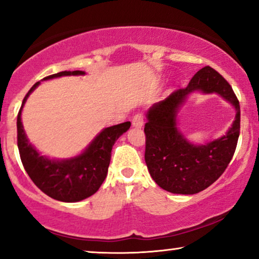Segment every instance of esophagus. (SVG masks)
<instances>
[{
  "instance_id": "34e87169",
  "label": "esophagus",
  "mask_w": 259,
  "mask_h": 259,
  "mask_svg": "<svg viewBox=\"0 0 259 259\" xmlns=\"http://www.w3.org/2000/svg\"><path fill=\"white\" fill-rule=\"evenodd\" d=\"M143 115L142 114H135L133 119H131V123H133V126L135 128H142V125H143Z\"/></svg>"
}]
</instances>
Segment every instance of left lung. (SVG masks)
Returning a JSON list of instances; mask_svg holds the SVG:
<instances>
[{
    "label": "left lung",
    "mask_w": 259,
    "mask_h": 259,
    "mask_svg": "<svg viewBox=\"0 0 259 259\" xmlns=\"http://www.w3.org/2000/svg\"><path fill=\"white\" fill-rule=\"evenodd\" d=\"M194 91L216 92L234 105L236 117L228 133L204 146L191 145L176 125L177 111ZM145 163L152 180L172 194L194 195L210 187L224 172L235 154L240 130L239 102L223 76L211 67L196 72L185 88H180L148 110Z\"/></svg>",
    "instance_id": "1"
}]
</instances>
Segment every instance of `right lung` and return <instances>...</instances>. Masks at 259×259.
I'll use <instances>...</instances> for the list:
<instances>
[{
  "label": "right lung",
  "instance_id": "right-lung-1",
  "mask_svg": "<svg viewBox=\"0 0 259 259\" xmlns=\"http://www.w3.org/2000/svg\"><path fill=\"white\" fill-rule=\"evenodd\" d=\"M84 74L81 70L61 71L43 79ZM38 84L39 82L35 83L25 95L17 115V147L22 164L36 187L49 197L61 202H79L90 197L100 189L107 177L112 145L130 128L131 123L124 122L103 129L89 147L76 157L61 161L50 159L42 156L29 143L21 122L22 108L29 95Z\"/></svg>",
  "mask_w": 259,
  "mask_h": 259
}]
</instances>
